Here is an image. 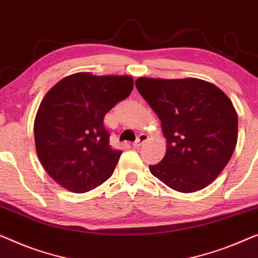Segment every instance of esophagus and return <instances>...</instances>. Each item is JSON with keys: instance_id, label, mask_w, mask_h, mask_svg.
Segmentation results:
<instances>
[{"instance_id": "1", "label": "esophagus", "mask_w": 258, "mask_h": 258, "mask_svg": "<svg viewBox=\"0 0 258 258\" xmlns=\"http://www.w3.org/2000/svg\"><path fill=\"white\" fill-rule=\"evenodd\" d=\"M147 140H148L147 134H140V135H138V137H137V140L134 142V147H135V148L141 147V145L143 144Z\"/></svg>"}]
</instances>
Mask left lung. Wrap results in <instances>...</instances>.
<instances>
[{
    "label": "left lung",
    "instance_id": "obj_1",
    "mask_svg": "<svg viewBox=\"0 0 258 258\" xmlns=\"http://www.w3.org/2000/svg\"><path fill=\"white\" fill-rule=\"evenodd\" d=\"M136 87L162 122L164 158L150 172L174 191L191 193L214 181L237 142V114L221 89L207 81L138 78Z\"/></svg>",
    "mask_w": 258,
    "mask_h": 258
}]
</instances>
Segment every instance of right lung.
<instances>
[{
    "mask_svg": "<svg viewBox=\"0 0 258 258\" xmlns=\"http://www.w3.org/2000/svg\"><path fill=\"white\" fill-rule=\"evenodd\" d=\"M129 76L76 73L55 84L35 120L38 158L50 177L74 193L98 187L113 174L122 151L109 144L104 115L128 98Z\"/></svg>",
    "mask_w": 258,
    "mask_h": 258,
    "instance_id": "right-lung-1",
    "label": "right lung"
}]
</instances>
